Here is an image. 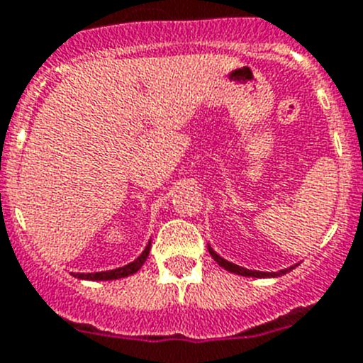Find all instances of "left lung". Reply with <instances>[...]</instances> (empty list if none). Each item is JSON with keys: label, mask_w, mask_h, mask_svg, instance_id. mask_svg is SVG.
<instances>
[{"label": "left lung", "mask_w": 363, "mask_h": 363, "mask_svg": "<svg viewBox=\"0 0 363 363\" xmlns=\"http://www.w3.org/2000/svg\"><path fill=\"white\" fill-rule=\"evenodd\" d=\"M208 251H210V255L213 257L215 262L218 264L220 267H224L226 271H230V273H235V275H242V277H253V279H277V277H282L286 275V273H289V271L295 269L298 264H293V266L286 267V269H280V271H257V269H246V267L242 266H237V264L230 262V260L222 259L220 255L217 253V251L213 250V247L208 244Z\"/></svg>", "instance_id": "8db88e82"}]
</instances>
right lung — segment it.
Here are the masks:
<instances>
[{"label":"right lung","instance_id":"right-lung-1","mask_svg":"<svg viewBox=\"0 0 363 363\" xmlns=\"http://www.w3.org/2000/svg\"><path fill=\"white\" fill-rule=\"evenodd\" d=\"M150 247H152V240H148L146 247L143 250V253L137 257L133 262L126 264L123 267H116V269H110V271H97V273H72V275L76 277V279L81 280H117V279H125V277L133 275L137 271L141 269L143 264L146 262L150 255Z\"/></svg>","mask_w":363,"mask_h":363}]
</instances>
